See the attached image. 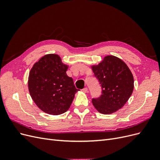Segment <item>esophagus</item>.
Masks as SVG:
<instances>
[{
  "instance_id": "34e87169",
  "label": "esophagus",
  "mask_w": 160,
  "mask_h": 160,
  "mask_svg": "<svg viewBox=\"0 0 160 160\" xmlns=\"http://www.w3.org/2000/svg\"><path fill=\"white\" fill-rule=\"evenodd\" d=\"M83 91L84 92H85V93H87V92H88V88H85L83 89Z\"/></svg>"
}]
</instances>
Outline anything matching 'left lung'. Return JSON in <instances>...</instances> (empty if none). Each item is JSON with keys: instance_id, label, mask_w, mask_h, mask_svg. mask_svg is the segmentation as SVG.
Instances as JSON below:
<instances>
[{"instance_id": "left-lung-1", "label": "left lung", "mask_w": 160, "mask_h": 160, "mask_svg": "<svg viewBox=\"0 0 160 160\" xmlns=\"http://www.w3.org/2000/svg\"><path fill=\"white\" fill-rule=\"evenodd\" d=\"M91 69L102 88V95L92 99L95 108L102 114H111L123 108L134 88L132 72L126 63L117 57L108 55Z\"/></svg>"}]
</instances>
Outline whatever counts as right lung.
<instances>
[{"instance_id": "1", "label": "right lung", "mask_w": 160, "mask_h": 160, "mask_svg": "<svg viewBox=\"0 0 160 160\" xmlns=\"http://www.w3.org/2000/svg\"><path fill=\"white\" fill-rule=\"evenodd\" d=\"M68 68L57 54L45 55L33 65L28 75V91L43 112L57 115L69 109L79 89L67 76Z\"/></svg>"}]
</instances>
